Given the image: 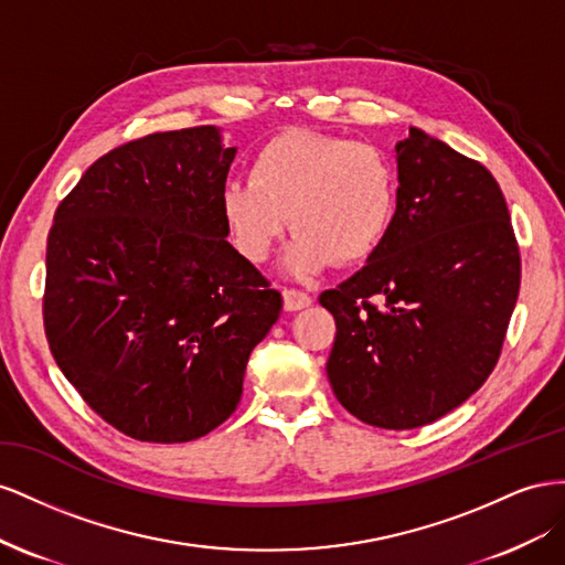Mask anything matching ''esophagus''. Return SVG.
Here are the masks:
<instances>
[{"instance_id": "esophagus-1", "label": "esophagus", "mask_w": 565, "mask_h": 565, "mask_svg": "<svg viewBox=\"0 0 565 565\" xmlns=\"http://www.w3.org/2000/svg\"><path fill=\"white\" fill-rule=\"evenodd\" d=\"M281 298H284V310L286 312H298V310H305V308H310V305H312V298L308 294L296 291V288H284Z\"/></svg>"}]
</instances>
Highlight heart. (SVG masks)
Wrapping results in <instances>:
<instances>
[{"instance_id": "heart-1", "label": "heart", "mask_w": 565, "mask_h": 565, "mask_svg": "<svg viewBox=\"0 0 565 565\" xmlns=\"http://www.w3.org/2000/svg\"><path fill=\"white\" fill-rule=\"evenodd\" d=\"M220 211L236 250L263 263L288 220L296 232L284 271L312 277L333 263H362L388 236L397 211V172L372 143L288 130L253 156L250 180H230Z\"/></svg>"}]
</instances>
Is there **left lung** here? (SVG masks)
Here are the masks:
<instances>
[{
	"label": "left lung",
	"instance_id": "obj_1",
	"mask_svg": "<svg viewBox=\"0 0 565 565\" xmlns=\"http://www.w3.org/2000/svg\"><path fill=\"white\" fill-rule=\"evenodd\" d=\"M397 211L366 265L319 302L335 319L327 362L360 422L407 430L463 405L497 364L519 300L521 255L494 177L409 127Z\"/></svg>",
	"mask_w": 565,
	"mask_h": 565
}]
</instances>
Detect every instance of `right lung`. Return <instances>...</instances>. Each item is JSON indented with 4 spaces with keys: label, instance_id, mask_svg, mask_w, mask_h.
<instances>
[{
    "label": "right lung",
    "instance_id": "1",
    "mask_svg": "<svg viewBox=\"0 0 565 565\" xmlns=\"http://www.w3.org/2000/svg\"><path fill=\"white\" fill-rule=\"evenodd\" d=\"M220 127L102 156L46 241L44 331L75 391L141 443H189L234 414L253 348L281 312L230 241Z\"/></svg>",
    "mask_w": 565,
    "mask_h": 565
}]
</instances>
